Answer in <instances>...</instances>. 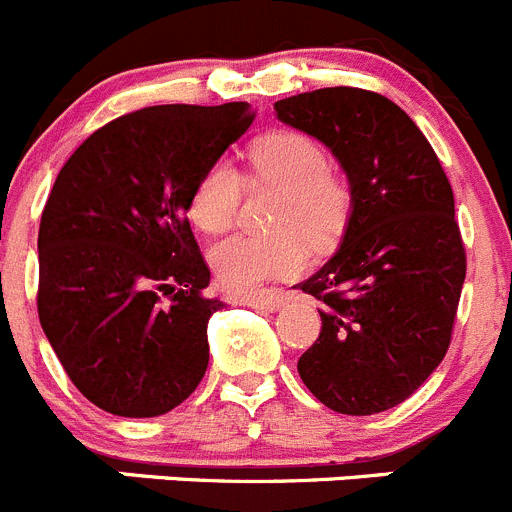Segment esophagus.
<instances>
[{
    "label": "esophagus",
    "mask_w": 512,
    "mask_h": 512,
    "mask_svg": "<svg viewBox=\"0 0 512 512\" xmlns=\"http://www.w3.org/2000/svg\"><path fill=\"white\" fill-rule=\"evenodd\" d=\"M285 303V295L280 290H272V293H260L255 298H247L245 305H252V308H262V310H278L280 305Z\"/></svg>",
    "instance_id": "obj_1"
}]
</instances>
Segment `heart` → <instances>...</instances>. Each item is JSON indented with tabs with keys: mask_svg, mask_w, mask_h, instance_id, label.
<instances>
[{
	"mask_svg": "<svg viewBox=\"0 0 512 512\" xmlns=\"http://www.w3.org/2000/svg\"><path fill=\"white\" fill-rule=\"evenodd\" d=\"M250 164L260 179L285 189L275 227L280 234H232L212 247L209 262L219 285L232 295L257 293L265 283L303 270L306 237L313 245L336 240L351 209L348 186L328 171V156L305 133H272L252 146ZM242 202V179L232 161L219 159L191 194V222L202 232L232 227Z\"/></svg>",
	"mask_w": 512,
	"mask_h": 512,
	"instance_id": "obj_1",
	"label": "heart"
}]
</instances>
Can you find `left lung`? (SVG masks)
<instances>
[{"mask_svg":"<svg viewBox=\"0 0 512 512\" xmlns=\"http://www.w3.org/2000/svg\"><path fill=\"white\" fill-rule=\"evenodd\" d=\"M275 113L331 148L351 189L341 247L298 285L323 303L298 374L333 412H386L450 348L467 267L452 186L417 123L384 95L321 88L278 100Z\"/></svg>","mask_w":512,"mask_h":512,"instance_id":"1","label":"left lung"}]
</instances>
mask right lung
Instances as JSON below:
<instances>
[{
  "label": "right lung",
  "instance_id": "obj_1",
  "mask_svg": "<svg viewBox=\"0 0 512 512\" xmlns=\"http://www.w3.org/2000/svg\"><path fill=\"white\" fill-rule=\"evenodd\" d=\"M250 103L151 105L85 138L40 222L42 331L80 394L116 417H159L209 364V267L191 194L247 128Z\"/></svg>",
  "mask_w": 512,
  "mask_h": 512
}]
</instances>
